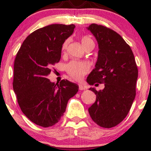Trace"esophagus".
Here are the masks:
<instances>
[{
    "label": "esophagus",
    "mask_w": 151,
    "mask_h": 151,
    "mask_svg": "<svg viewBox=\"0 0 151 151\" xmlns=\"http://www.w3.org/2000/svg\"><path fill=\"white\" fill-rule=\"evenodd\" d=\"M79 90H84V89H86V86H84V85H82V84H79Z\"/></svg>",
    "instance_id": "esophagus-1"
}]
</instances>
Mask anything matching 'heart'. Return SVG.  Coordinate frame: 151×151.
<instances>
[{"label": "heart", "mask_w": 151, "mask_h": 151, "mask_svg": "<svg viewBox=\"0 0 151 151\" xmlns=\"http://www.w3.org/2000/svg\"><path fill=\"white\" fill-rule=\"evenodd\" d=\"M70 40L67 39L64 42L62 45V51L65 52L67 49L69 44H70ZM81 42L82 43L84 48L91 44H94L93 41L91 38L87 36H83L81 39ZM89 70V65L86 62L80 61H72L67 65V71L68 74L74 78L75 80H80L83 78L85 74L87 73Z\"/></svg>", "instance_id": "1"}]
</instances>
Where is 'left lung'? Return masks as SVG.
Returning a JSON list of instances; mask_svg holds the SVG:
<instances>
[{
  "mask_svg": "<svg viewBox=\"0 0 151 151\" xmlns=\"http://www.w3.org/2000/svg\"><path fill=\"white\" fill-rule=\"evenodd\" d=\"M99 46L95 68L88 76L90 85L104 82V89L96 91V101L88 111L91 119L101 127L118 125L125 119L136 96L138 68L134 55L122 37L108 27L91 24L86 27Z\"/></svg>",
  "mask_w": 151,
  "mask_h": 151,
  "instance_id": "obj_1",
  "label": "left lung"
}]
</instances>
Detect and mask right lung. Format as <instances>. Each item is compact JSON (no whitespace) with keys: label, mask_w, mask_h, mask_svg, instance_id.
I'll return each mask as SVG.
<instances>
[{"label":"right lung","mask_w":151,"mask_h":151,"mask_svg":"<svg viewBox=\"0 0 151 151\" xmlns=\"http://www.w3.org/2000/svg\"><path fill=\"white\" fill-rule=\"evenodd\" d=\"M75 25L52 24L29 35L14 62L13 90L23 114L42 127L55 125L66 110L79 86L62 79L55 84L47 78L51 65L61 58L62 47Z\"/></svg>","instance_id":"1"}]
</instances>
